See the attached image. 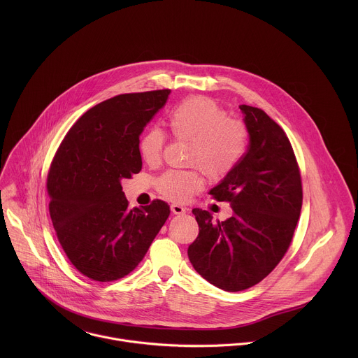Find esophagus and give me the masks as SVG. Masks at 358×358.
Masks as SVG:
<instances>
[{"label": "esophagus", "instance_id": "1", "mask_svg": "<svg viewBox=\"0 0 358 358\" xmlns=\"http://www.w3.org/2000/svg\"><path fill=\"white\" fill-rule=\"evenodd\" d=\"M171 210H172L173 215H183V213H186V208L179 204L171 205Z\"/></svg>", "mask_w": 358, "mask_h": 358}]
</instances>
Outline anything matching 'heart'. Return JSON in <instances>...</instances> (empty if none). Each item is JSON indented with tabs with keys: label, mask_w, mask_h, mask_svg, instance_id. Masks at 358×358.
<instances>
[{
	"label": "heart",
	"mask_w": 358,
	"mask_h": 358,
	"mask_svg": "<svg viewBox=\"0 0 358 358\" xmlns=\"http://www.w3.org/2000/svg\"><path fill=\"white\" fill-rule=\"evenodd\" d=\"M168 127L175 139L190 143L186 165L200 169L210 182L229 176L247 152L248 132L244 124L229 120L226 110L209 98L196 96L180 103L171 113ZM164 145L161 131H148L139 143L143 161L157 164ZM201 185L203 179L196 171H168L157 180L158 192L176 203L187 201Z\"/></svg>",
	"instance_id": "obj_1"
}]
</instances>
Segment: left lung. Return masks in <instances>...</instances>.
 Listing matches in <instances>:
<instances>
[{"instance_id":"8db88e82","label":"left lung","mask_w":358,"mask_h":358,"mask_svg":"<svg viewBox=\"0 0 358 358\" xmlns=\"http://www.w3.org/2000/svg\"><path fill=\"white\" fill-rule=\"evenodd\" d=\"M250 145L236 169L209 194L231 217L213 222L194 208L200 231L187 255L206 281L237 292L260 282L285 255L302 209V180L285 132L263 110L241 104Z\"/></svg>"}]
</instances>
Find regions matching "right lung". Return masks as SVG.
Returning a JSON list of instances; mask_svg holds the SVG:
<instances>
[{
    "label": "right lung",
    "instance_id": "right-lung-1",
    "mask_svg": "<svg viewBox=\"0 0 358 358\" xmlns=\"http://www.w3.org/2000/svg\"><path fill=\"white\" fill-rule=\"evenodd\" d=\"M169 94H125L96 104L71 127L52 161L53 229L74 267L95 281L129 274L169 216L161 200L129 209L121 186L141 172L139 136Z\"/></svg>",
    "mask_w": 358,
    "mask_h": 358
}]
</instances>
